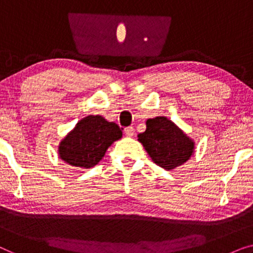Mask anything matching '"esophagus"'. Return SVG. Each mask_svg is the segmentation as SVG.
Listing matches in <instances>:
<instances>
[{
    "mask_svg": "<svg viewBox=\"0 0 253 253\" xmlns=\"http://www.w3.org/2000/svg\"><path fill=\"white\" fill-rule=\"evenodd\" d=\"M124 133H126L127 137H132L133 134H134L133 127H132V126H127V127H126V129H124Z\"/></svg>",
    "mask_w": 253,
    "mask_h": 253,
    "instance_id": "1",
    "label": "esophagus"
}]
</instances>
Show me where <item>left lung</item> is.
Instances as JSON below:
<instances>
[{
    "label": "left lung",
    "mask_w": 253,
    "mask_h": 253,
    "mask_svg": "<svg viewBox=\"0 0 253 253\" xmlns=\"http://www.w3.org/2000/svg\"><path fill=\"white\" fill-rule=\"evenodd\" d=\"M138 140L152 160L167 170L188 161L195 150V143L164 116L147 120L146 130L138 134Z\"/></svg>",
    "instance_id": "8db88e82"
}]
</instances>
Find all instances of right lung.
<instances>
[{"label": "right lung", "instance_id": "obj_1", "mask_svg": "<svg viewBox=\"0 0 253 253\" xmlns=\"http://www.w3.org/2000/svg\"><path fill=\"white\" fill-rule=\"evenodd\" d=\"M122 138V129L100 115H89L82 121L58 146V154L67 164L91 168L105 155L107 148Z\"/></svg>", "mask_w": 253, "mask_h": 253}]
</instances>
